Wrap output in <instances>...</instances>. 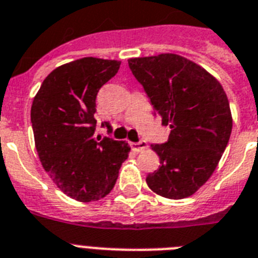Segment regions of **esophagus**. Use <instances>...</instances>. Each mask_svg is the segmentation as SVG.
I'll return each instance as SVG.
<instances>
[{
  "label": "esophagus",
  "mask_w": 258,
  "mask_h": 258,
  "mask_svg": "<svg viewBox=\"0 0 258 258\" xmlns=\"http://www.w3.org/2000/svg\"><path fill=\"white\" fill-rule=\"evenodd\" d=\"M131 148L133 149L134 152H142L145 149L148 148V144L146 141H138V142H129Z\"/></svg>",
  "instance_id": "obj_1"
}]
</instances>
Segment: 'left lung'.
<instances>
[{
  "label": "left lung",
  "instance_id": "8db88e82",
  "mask_svg": "<svg viewBox=\"0 0 258 258\" xmlns=\"http://www.w3.org/2000/svg\"><path fill=\"white\" fill-rule=\"evenodd\" d=\"M127 64L155 116L171 129L165 144L152 145L161 166L148 174L146 183L167 199L190 197L212 175L231 137L224 89L204 68L179 55L134 57Z\"/></svg>",
  "mask_w": 258,
  "mask_h": 258
}]
</instances>
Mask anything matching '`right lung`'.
I'll use <instances>...</instances> for the list:
<instances>
[{"label":"right lung","instance_id":"right-lung-1","mask_svg":"<svg viewBox=\"0 0 258 258\" xmlns=\"http://www.w3.org/2000/svg\"><path fill=\"white\" fill-rule=\"evenodd\" d=\"M121 61L83 57L55 68L31 106L35 146L43 169L67 197L99 201L112 191L131 152L125 141L95 138L96 96ZM112 133L109 122H101Z\"/></svg>","mask_w":258,"mask_h":258}]
</instances>
